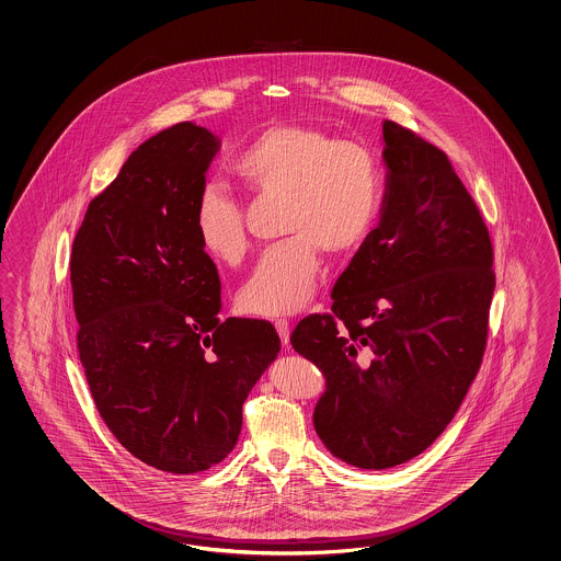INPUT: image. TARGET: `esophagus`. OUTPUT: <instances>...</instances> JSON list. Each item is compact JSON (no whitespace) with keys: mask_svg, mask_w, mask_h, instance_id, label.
<instances>
[{"mask_svg":"<svg viewBox=\"0 0 561 561\" xmlns=\"http://www.w3.org/2000/svg\"><path fill=\"white\" fill-rule=\"evenodd\" d=\"M275 330H277V334H279L282 342L287 346V342H289V330H291L289 320H275Z\"/></svg>","mask_w":561,"mask_h":561,"instance_id":"34e87169","label":"esophagus"}]
</instances>
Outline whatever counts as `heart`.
<instances>
[{
  "instance_id": "1",
  "label": "heart",
  "mask_w": 561,
  "mask_h": 561,
  "mask_svg": "<svg viewBox=\"0 0 561 561\" xmlns=\"http://www.w3.org/2000/svg\"><path fill=\"white\" fill-rule=\"evenodd\" d=\"M260 196H284L282 232L239 289L245 314H296L314 298L322 251L344 255L365 241L381 213L382 172L375 151L314 125H275L232 165ZM198 241L215 260L237 265L249 251L243 206L219 184H205L194 206Z\"/></svg>"
}]
</instances>
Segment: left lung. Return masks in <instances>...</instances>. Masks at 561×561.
<instances>
[{
  "instance_id": "8db88e82",
  "label": "left lung",
  "mask_w": 561,
  "mask_h": 561,
  "mask_svg": "<svg viewBox=\"0 0 561 561\" xmlns=\"http://www.w3.org/2000/svg\"><path fill=\"white\" fill-rule=\"evenodd\" d=\"M381 219L332 287V312L304 318L296 353L324 373L316 434L346 465L382 470L434 444L486 348L492 243L448 156L382 122Z\"/></svg>"
}]
</instances>
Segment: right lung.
<instances>
[{
  "instance_id": "right-lung-1",
  "label": "right lung",
  "mask_w": 561,
  "mask_h": 561,
  "mask_svg": "<svg viewBox=\"0 0 561 561\" xmlns=\"http://www.w3.org/2000/svg\"><path fill=\"white\" fill-rule=\"evenodd\" d=\"M219 137L184 122L144 141L95 196L70 255L77 346L96 410L137 460L219 465L282 344L270 322L220 320V279L194 229Z\"/></svg>"
}]
</instances>
